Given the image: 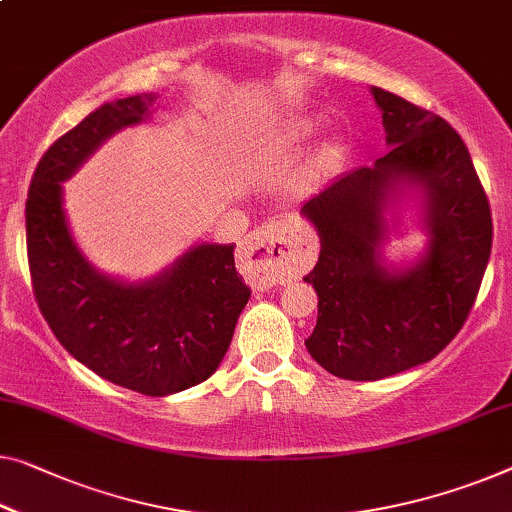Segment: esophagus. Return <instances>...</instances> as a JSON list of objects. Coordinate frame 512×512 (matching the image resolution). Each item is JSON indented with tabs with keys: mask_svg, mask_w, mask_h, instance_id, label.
I'll use <instances>...</instances> for the list:
<instances>
[{
	"mask_svg": "<svg viewBox=\"0 0 512 512\" xmlns=\"http://www.w3.org/2000/svg\"><path fill=\"white\" fill-rule=\"evenodd\" d=\"M241 255L250 273L262 285L296 276L308 264V248L301 236L278 220L259 225L250 232L241 243Z\"/></svg>",
	"mask_w": 512,
	"mask_h": 512,
	"instance_id": "obj_1",
	"label": "esophagus"
}]
</instances>
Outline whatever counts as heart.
<instances>
[{
	"mask_svg": "<svg viewBox=\"0 0 512 512\" xmlns=\"http://www.w3.org/2000/svg\"><path fill=\"white\" fill-rule=\"evenodd\" d=\"M322 128H324V119H319V117L296 119L287 126L285 135H282V142H289V144L305 142V140H310L312 135H317L319 131H322Z\"/></svg>",
	"mask_w": 512,
	"mask_h": 512,
	"instance_id": "heart-1",
	"label": "heart"
}]
</instances>
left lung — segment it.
I'll list each match as a JSON object with an SVG mask.
<instances>
[{
    "label": "left lung",
    "mask_w": 512,
    "mask_h": 512,
    "mask_svg": "<svg viewBox=\"0 0 512 512\" xmlns=\"http://www.w3.org/2000/svg\"><path fill=\"white\" fill-rule=\"evenodd\" d=\"M386 156L329 183L301 207L322 250L303 280L319 296L305 347L326 372L377 381L432 361L476 301L492 250L490 202L467 144L446 119L372 87ZM409 189L422 200L426 253L395 270L380 246L385 211Z\"/></svg>",
    "instance_id": "left-lung-1"
}]
</instances>
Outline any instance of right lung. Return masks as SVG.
I'll use <instances>...</instances> for the list:
<instances>
[{"label":"right lung","instance_id":"add662e5","mask_svg":"<svg viewBox=\"0 0 512 512\" xmlns=\"http://www.w3.org/2000/svg\"><path fill=\"white\" fill-rule=\"evenodd\" d=\"M156 94L103 103L38 160L27 193V257L45 322L73 358L151 398L209 379L230 347L250 289L234 243H200L154 278L124 282L94 269L64 213V183L101 144L149 117Z\"/></svg>","mask_w":512,"mask_h":512}]
</instances>
